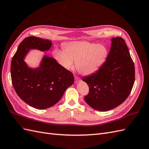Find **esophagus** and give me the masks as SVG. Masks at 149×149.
<instances>
[{
    "mask_svg": "<svg viewBox=\"0 0 149 149\" xmlns=\"http://www.w3.org/2000/svg\"><path fill=\"white\" fill-rule=\"evenodd\" d=\"M74 79H75V83H77L79 81V79H80V78H78V77H77V76H75Z\"/></svg>",
    "mask_w": 149,
    "mask_h": 149,
    "instance_id": "1",
    "label": "esophagus"
}]
</instances>
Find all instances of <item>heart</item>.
I'll return each instance as SVG.
<instances>
[{
  "label": "heart",
  "instance_id": "b5f03b06",
  "mask_svg": "<svg viewBox=\"0 0 149 149\" xmlns=\"http://www.w3.org/2000/svg\"><path fill=\"white\" fill-rule=\"evenodd\" d=\"M64 49H56L54 58L67 70L76 67L81 74L96 73L104 63L108 56L107 48L102 44L88 41H73L65 44Z\"/></svg>",
  "mask_w": 149,
  "mask_h": 149
}]
</instances>
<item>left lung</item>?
I'll use <instances>...</instances> for the list:
<instances>
[{
    "instance_id": "8db88e82",
    "label": "left lung",
    "mask_w": 149,
    "mask_h": 149,
    "mask_svg": "<svg viewBox=\"0 0 149 149\" xmlns=\"http://www.w3.org/2000/svg\"><path fill=\"white\" fill-rule=\"evenodd\" d=\"M82 80L89 91L84 100L93 109L107 111L121 104L129 96L135 80V68L124 40L111 38L106 61L96 73Z\"/></svg>"
}]
</instances>
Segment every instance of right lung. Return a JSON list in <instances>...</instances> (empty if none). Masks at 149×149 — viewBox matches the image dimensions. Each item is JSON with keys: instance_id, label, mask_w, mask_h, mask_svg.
Returning a JSON list of instances; mask_svg holds the SVG:
<instances>
[{"instance_id": "obj_1", "label": "right lung", "mask_w": 149, "mask_h": 149, "mask_svg": "<svg viewBox=\"0 0 149 149\" xmlns=\"http://www.w3.org/2000/svg\"><path fill=\"white\" fill-rule=\"evenodd\" d=\"M52 42L36 37L25 38L18 47L11 62L12 82L17 94L36 109L50 107L59 101L66 89L74 83V76L54 58L43 55L37 68L25 61L31 49L48 51Z\"/></svg>"}]
</instances>
